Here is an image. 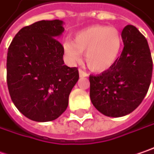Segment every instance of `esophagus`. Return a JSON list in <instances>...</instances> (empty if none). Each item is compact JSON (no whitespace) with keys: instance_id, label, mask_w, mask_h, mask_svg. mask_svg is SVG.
<instances>
[{"instance_id":"1","label":"esophagus","mask_w":154,"mask_h":154,"mask_svg":"<svg viewBox=\"0 0 154 154\" xmlns=\"http://www.w3.org/2000/svg\"><path fill=\"white\" fill-rule=\"evenodd\" d=\"M79 76L81 77H88L89 76V74L87 73V72H85L83 70H81V69H79Z\"/></svg>"}]
</instances>
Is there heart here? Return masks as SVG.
I'll return each mask as SVG.
<instances>
[{"label": "heart", "mask_w": 154, "mask_h": 154, "mask_svg": "<svg viewBox=\"0 0 154 154\" xmlns=\"http://www.w3.org/2000/svg\"><path fill=\"white\" fill-rule=\"evenodd\" d=\"M122 40L119 32L107 26H92L76 33L74 41L65 40L63 48L70 63L82 59L91 70L101 72L109 69L116 63L122 50Z\"/></svg>", "instance_id": "b5f03b06"}]
</instances>
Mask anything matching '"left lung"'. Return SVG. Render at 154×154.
Masks as SVG:
<instances>
[{
	"label": "left lung",
	"mask_w": 154,
	"mask_h": 154,
	"mask_svg": "<svg viewBox=\"0 0 154 154\" xmlns=\"http://www.w3.org/2000/svg\"><path fill=\"white\" fill-rule=\"evenodd\" d=\"M123 50L100 75H90L91 103L106 116L122 117L141 103L150 86L152 60L147 40L132 25L122 32Z\"/></svg>",
	"instance_id": "1"
}]
</instances>
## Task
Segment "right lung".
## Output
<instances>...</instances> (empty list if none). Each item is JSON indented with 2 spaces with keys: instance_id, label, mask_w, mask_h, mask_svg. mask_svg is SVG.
Here are the masks:
<instances>
[{
  "instance_id": "add662e5",
  "label": "right lung",
  "mask_w": 154,
  "mask_h": 154,
  "mask_svg": "<svg viewBox=\"0 0 154 154\" xmlns=\"http://www.w3.org/2000/svg\"><path fill=\"white\" fill-rule=\"evenodd\" d=\"M59 20L25 26L11 42L7 57V83L19 111L34 122L56 120L66 110L69 96L79 78L76 67L64 64V32Z\"/></svg>"
}]
</instances>
